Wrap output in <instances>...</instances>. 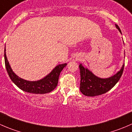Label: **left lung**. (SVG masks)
<instances>
[{
    "label": "left lung",
    "instance_id": "left-lung-1",
    "mask_svg": "<svg viewBox=\"0 0 132 132\" xmlns=\"http://www.w3.org/2000/svg\"><path fill=\"white\" fill-rule=\"evenodd\" d=\"M117 29L121 32L118 25L116 24ZM123 64L120 71L113 77L109 78H100L96 77L87 69L85 68L82 64L79 65L80 73V90L81 93L87 96H95L107 93L111 89L117 82L119 80L124 70Z\"/></svg>",
    "mask_w": 132,
    "mask_h": 132
}]
</instances>
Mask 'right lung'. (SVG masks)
Masks as SVG:
<instances>
[{
  "label": "right lung",
  "instance_id": "right-lung-1",
  "mask_svg": "<svg viewBox=\"0 0 132 132\" xmlns=\"http://www.w3.org/2000/svg\"><path fill=\"white\" fill-rule=\"evenodd\" d=\"M4 60L6 70L13 83L20 89L33 94H45L53 91L57 86L59 77L61 71L67 64L65 63L58 65L44 78L40 80L32 82L20 78L13 72L7 59L6 49L4 51Z\"/></svg>",
  "mask_w": 132,
  "mask_h": 132
}]
</instances>
